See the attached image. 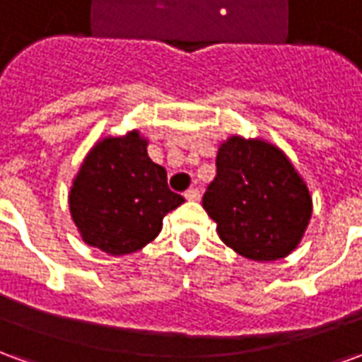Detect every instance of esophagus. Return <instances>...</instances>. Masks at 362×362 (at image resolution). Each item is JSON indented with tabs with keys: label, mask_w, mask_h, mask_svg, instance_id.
<instances>
[{
	"label": "esophagus",
	"mask_w": 362,
	"mask_h": 362,
	"mask_svg": "<svg viewBox=\"0 0 362 362\" xmlns=\"http://www.w3.org/2000/svg\"><path fill=\"white\" fill-rule=\"evenodd\" d=\"M184 197L188 199V202H197L199 199V189L197 188H189L186 194H184Z\"/></svg>",
	"instance_id": "1"
}]
</instances>
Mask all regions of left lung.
Masks as SVG:
<instances>
[{
    "label": "left lung",
    "mask_w": 362,
    "mask_h": 362,
    "mask_svg": "<svg viewBox=\"0 0 362 362\" xmlns=\"http://www.w3.org/2000/svg\"><path fill=\"white\" fill-rule=\"evenodd\" d=\"M204 209L228 248L254 262H275L303 240L312 197L277 145L230 135L217 151V176L207 186Z\"/></svg>",
    "instance_id": "1"
}]
</instances>
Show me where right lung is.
Instances as JSON below:
<instances>
[{
  "instance_id": "add662e5",
  "label": "right lung",
  "mask_w": 362,
  "mask_h": 362,
  "mask_svg": "<svg viewBox=\"0 0 362 362\" xmlns=\"http://www.w3.org/2000/svg\"><path fill=\"white\" fill-rule=\"evenodd\" d=\"M137 129L93 145L69 189V211L83 243L124 256L155 240L184 197L168 189L166 170L147 155Z\"/></svg>"
}]
</instances>
